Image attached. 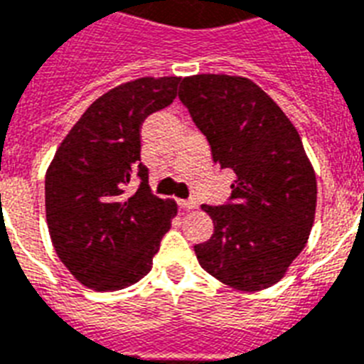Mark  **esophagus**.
I'll use <instances>...</instances> for the list:
<instances>
[{
	"instance_id": "obj_1",
	"label": "esophagus",
	"mask_w": 364,
	"mask_h": 364,
	"mask_svg": "<svg viewBox=\"0 0 364 364\" xmlns=\"http://www.w3.org/2000/svg\"><path fill=\"white\" fill-rule=\"evenodd\" d=\"M179 205H181L183 210H196L198 202L196 200H179Z\"/></svg>"
}]
</instances>
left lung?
Masks as SVG:
<instances>
[{"mask_svg":"<svg viewBox=\"0 0 364 364\" xmlns=\"http://www.w3.org/2000/svg\"><path fill=\"white\" fill-rule=\"evenodd\" d=\"M179 100L208 137L213 162L236 173L230 202L202 205L213 236L200 266L240 291L272 287L304 249L316 217V171L279 105L245 77H185Z\"/></svg>","mask_w":364,"mask_h":364,"instance_id":"obj_1","label":"left lung"}]
</instances>
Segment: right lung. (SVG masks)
Wrapping results in <instances>:
<instances>
[{"label": "right lung", "instance_id": "add662e5", "mask_svg": "<svg viewBox=\"0 0 364 364\" xmlns=\"http://www.w3.org/2000/svg\"><path fill=\"white\" fill-rule=\"evenodd\" d=\"M181 77H141L100 96L60 143L45 177V210L56 255L94 291L139 282L177 213L154 196L141 164V124L173 102ZM140 177L129 194L127 185Z\"/></svg>", "mask_w": 364, "mask_h": 364}]
</instances>
